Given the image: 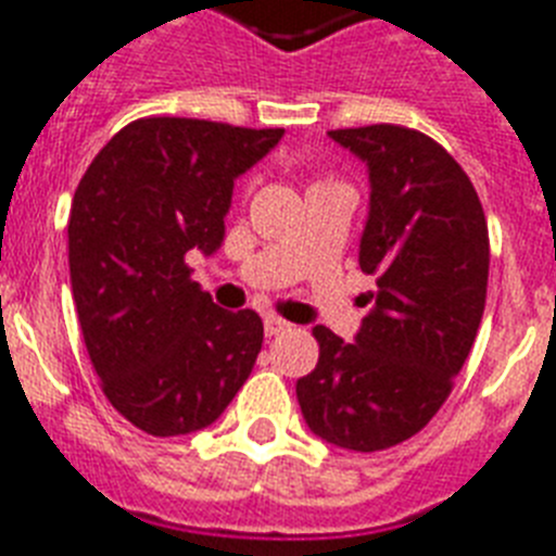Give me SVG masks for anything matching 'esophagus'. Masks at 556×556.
Masks as SVG:
<instances>
[{"mask_svg":"<svg viewBox=\"0 0 556 556\" xmlns=\"http://www.w3.org/2000/svg\"><path fill=\"white\" fill-rule=\"evenodd\" d=\"M289 327H292V324L283 318H278V315H267V318H264V332H267L269 338H273V334L289 332Z\"/></svg>","mask_w":556,"mask_h":556,"instance_id":"esophagus-1","label":"esophagus"}]
</instances>
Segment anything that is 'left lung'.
Masks as SVG:
<instances>
[{
	"label": "left lung",
	"instance_id": "1",
	"mask_svg": "<svg viewBox=\"0 0 556 556\" xmlns=\"http://www.w3.org/2000/svg\"><path fill=\"white\" fill-rule=\"evenodd\" d=\"M369 169L361 269L375 275L355 343L312 334L318 366L298 380L312 434L350 452H380L424 429L446 403L480 329L489 227L463 167L426 132L401 124L329 130Z\"/></svg>",
	"mask_w": 556,
	"mask_h": 556
}]
</instances>
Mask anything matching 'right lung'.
<instances>
[{"mask_svg":"<svg viewBox=\"0 0 556 556\" xmlns=\"http://www.w3.org/2000/svg\"><path fill=\"white\" fill-rule=\"evenodd\" d=\"M281 136V127L139 118L76 187L67 258L87 355L113 409L153 438L215 424L255 366L258 312L215 306L185 255L222 247L236 178Z\"/></svg>","mask_w":556,"mask_h":556,"instance_id":"obj_1","label":"right lung"}]
</instances>
